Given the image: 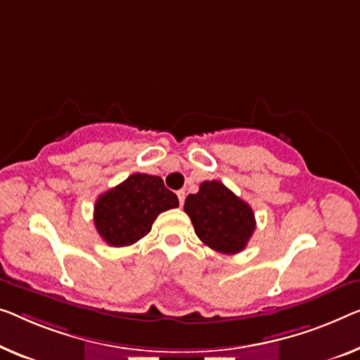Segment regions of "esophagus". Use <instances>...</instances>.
I'll list each match as a JSON object with an SVG mask.
<instances>
[{
	"mask_svg": "<svg viewBox=\"0 0 360 360\" xmlns=\"http://www.w3.org/2000/svg\"><path fill=\"white\" fill-rule=\"evenodd\" d=\"M176 194H178V198H179V203H181V205H184V200H186V191H184V189H181V191L176 192Z\"/></svg>",
	"mask_w": 360,
	"mask_h": 360,
	"instance_id": "1",
	"label": "esophagus"
}]
</instances>
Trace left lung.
I'll list each match as a JSON object with an SVG mask.
<instances>
[{
  "mask_svg": "<svg viewBox=\"0 0 360 360\" xmlns=\"http://www.w3.org/2000/svg\"><path fill=\"white\" fill-rule=\"evenodd\" d=\"M184 212L198 239L221 254H239L255 231V217L249 203L219 181H203L197 194L187 195Z\"/></svg>",
  "mask_w": 360,
  "mask_h": 360,
  "instance_id": "left-lung-1",
  "label": "left lung"
}]
</instances>
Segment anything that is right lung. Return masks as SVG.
<instances>
[{
	"mask_svg": "<svg viewBox=\"0 0 360 360\" xmlns=\"http://www.w3.org/2000/svg\"><path fill=\"white\" fill-rule=\"evenodd\" d=\"M176 207L178 197L162 178L134 173L96 198L94 221L106 244L124 248L147 236L160 213Z\"/></svg>",
	"mask_w": 360,
	"mask_h": 360,
	"instance_id": "right-lung-1",
	"label": "right lung"
}]
</instances>
